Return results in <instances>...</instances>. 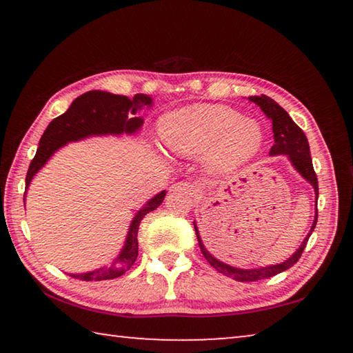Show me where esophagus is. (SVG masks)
<instances>
[{"label": "esophagus", "mask_w": 353, "mask_h": 353, "mask_svg": "<svg viewBox=\"0 0 353 353\" xmlns=\"http://www.w3.org/2000/svg\"><path fill=\"white\" fill-rule=\"evenodd\" d=\"M172 191H181V193H187L190 196H194L196 194V188L194 185L187 183V182H177L171 187Z\"/></svg>", "instance_id": "34e87169"}]
</instances>
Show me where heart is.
I'll return each instance as SVG.
<instances>
[{"mask_svg": "<svg viewBox=\"0 0 353 353\" xmlns=\"http://www.w3.org/2000/svg\"><path fill=\"white\" fill-rule=\"evenodd\" d=\"M159 132L172 154L188 157L207 151L208 166L219 172L249 162L263 145V130L255 119L218 104H193L166 113Z\"/></svg>", "mask_w": 353, "mask_h": 353, "instance_id": "heart-1", "label": "heart"}]
</instances>
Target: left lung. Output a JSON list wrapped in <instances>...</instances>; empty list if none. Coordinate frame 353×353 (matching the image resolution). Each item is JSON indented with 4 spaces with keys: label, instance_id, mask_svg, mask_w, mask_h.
Segmentation results:
<instances>
[{
    "label": "left lung",
    "instance_id": "8db88e82",
    "mask_svg": "<svg viewBox=\"0 0 353 353\" xmlns=\"http://www.w3.org/2000/svg\"><path fill=\"white\" fill-rule=\"evenodd\" d=\"M249 101H252V103L259 105L261 112L265 113V115L272 121L274 145L270 151L271 157H274V155H286L292 165V168H294L299 174L305 179V181L314 188L316 202H318V177H316V172L313 170V162H312V155H310L308 140H307L305 134H303V130L299 128L294 121H292L291 117L288 115V112H286L283 107H280L276 101L271 99L270 97H266V94H261V97H249ZM316 223H318V208H316V214H314L312 229H310L307 236L303 238L301 246H299V249H296V252L292 254L288 260L277 263V265L250 268V270H243V268L230 266V265H227V263L218 260L216 256L212 255L210 250L204 246V241H202L196 221H193V225H194L196 236H198V241H199L201 252L205 256V260L214 268V270L221 274H224V276H227V277L238 280V282H256V280L270 279L272 276H276V274L290 270L294 263H297V260L301 259L303 249H305V246H307L310 235H312V232L314 230Z\"/></svg>",
    "mask_w": 353,
    "mask_h": 353
}]
</instances>
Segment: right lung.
Returning a JSON list of instances; mask_svg holds the SVG:
<instances>
[{
    "mask_svg": "<svg viewBox=\"0 0 353 353\" xmlns=\"http://www.w3.org/2000/svg\"><path fill=\"white\" fill-rule=\"evenodd\" d=\"M152 105V98L149 94L137 93L130 99L123 94H113L109 92L92 90L81 94L76 98L68 110L62 113L61 117L52 119L48 124L46 130L39 141L37 152L29 165L26 174V191L31 185L34 176L43 168L48 160L54 152L63 148L67 143L79 141L88 137H101V135H134L139 132L143 126V117H137L141 109H149ZM25 191V199H26ZM166 196V191H160L154 198L149 199L139 212L135 213L132 223L129 225V232L126 235L124 246L119 254L113 259L110 266H103L98 270L70 274L71 277L87 280V282H98V280H109L121 277L129 268L134 265L139 255V227L141 219L149 212H152L162 204Z\"/></svg>",
    "mask_w": 353,
    "mask_h": 353,
    "instance_id": "right-lung-1",
    "label": "right lung"
}]
</instances>
